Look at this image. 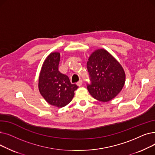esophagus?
<instances>
[{
	"mask_svg": "<svg viewBox=\"0 0 155 155\" xmlns=\"http://www.w3.org/2000/svg\"><path fill=\"white\" fill-rule=\"evenodd\" d=\"M82 84H83V81L82 80H80L77 83V85L78 86V87H80L81 85H82Z\"/></svg>",
	"mask_w": 155,
	"mask_h": 155,
	"instance_id": "34e87169",
	"label": "esophagus"
}]
</instances>
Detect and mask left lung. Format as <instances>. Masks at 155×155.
<instances>
[{"mask_svg":"<svg viewBox=\"0 0 155 155\" xmlns=\"http://www.w3.org/2000/svg\"><path fill=\"white\" fill-rule=\"evenodd\" d=\"M87 68L91 81V84L87 85V89L94 99L109 102L123 89L126 79L124 70L107 50H95L89 56Z\"/></svg>","mask_w":155,"mask_h":155,"instance_id":"left-lung-1","label":"left lung"}]
</instances>
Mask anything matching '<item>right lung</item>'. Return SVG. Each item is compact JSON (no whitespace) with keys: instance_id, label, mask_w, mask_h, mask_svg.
I'll use <instances>...</instances> for the list:
<instances>
[{"instance_id":"obj_1","label":"right lung","mask_w":155,"mask_h":155,"mask_svg":"<svg viewBox=\"0 0 155 155\" xmlns=\"http://www.w3.org/2000/svg\"><path fill=\"white\" fill-rule=\"evenodd\" d=\"M59 52H53L45 59L39 76L38 88L45 101L57 107L66 106L74 97V92L78 88L71 84L68 77L60 73L58 64Z\"/></svg>"}]
</instances>
